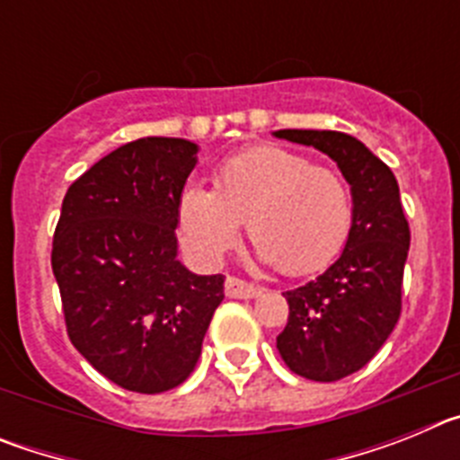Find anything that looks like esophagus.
Wrapping results in <instances>:
<instances>
[{
  "label": "esophagus",
  "mask_w": 460,
  "mask_h": 460,
  "mask_svg": "<svg viewBox=\"0 0 460 460\" xmlns=\"http://www.w3.org/2000/svg\"><path fill=\"white\" fill-rule=\"evenodd\" d=\"M262 292V288L249 283V280H242L237 276H227L226 279V295L233 296V299H253Z\"/></svg>",
  "instance_id": "esophagus-1"
}]
</instances>
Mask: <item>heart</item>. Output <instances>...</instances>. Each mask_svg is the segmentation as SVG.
I'll list each match as a JSON object with an SVG mask.
<instances>
[{"label":"heart","instance_id":"b5f03b06","mask_svg":"<svg viewBox=\"0 0 460 460\" xmlns=\"http://www.w3.org/2000/svg\"><path fill=\"white\" fill-rule=\"evenodd\" d=\"M243 221L260 258L280 274L306 276L343 251L355 205L339 170L280 145H255L218 165L214 190L181 193L177 233L198 262L217 265Z\"/></svg>","mask_w":460,"mask_h":460}]
</instances>
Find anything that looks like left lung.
Listing matches in <instances>:
<instances>
[{
    "label": "left lung",
    "instance_id": "left-lung-1",
    "mask_svg": "<svg viewBox=\"0 0 460 460\" xmlns=\"http://www.w3.org/2000/svg\"><path fill=\"white\" fill-rule=\"evenodd\" d=\"M276 136L334 158L352 186L355 221L343 253L318 279L283 292L290 311L276 336L292 373L336 382L367 367L401 318L410 226L394 172L357 137L296 128Z\"/></svg>",
    "mask_w": 460,
    "mask_h": 460
}]
</instances>
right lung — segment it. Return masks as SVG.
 <instances>
[{
    "label": "right lung",
    "mask_w": 460,
    "mask_h": 460,
    "mask_svg": "<svg viewBox=\"0 0 460 460\" xmlns=\"http://www.w3.org/2000/svg\"><path fill=\"white\" fill-rule=\"evenodd\" d=\"M193 142L140 137L68 186L52 237L66 334L101 376L137 394L180 387L200 359L226 276L177 260Z\"/></svg>",
    "instance_id": "right-lung-1"
}]
</instances>
